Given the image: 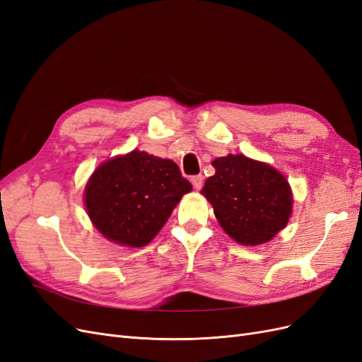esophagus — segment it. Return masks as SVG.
<instances>
[{"instance_id": "obj_1", "label": "esophagus", "mask_w": 362, "mask_h": 362, "mask_svg": "<svg viewBox=\"0 0 362 362\" xmlns=\"http://www.w3.org/2000/svg\"><path fill=\"white\" fill-rule=\"evenodd\" d=\"M192 184H193V189L194 190H201L202 185H204V177L202 175H196V177L192 178Z\"/></svg>"}]
</instances>
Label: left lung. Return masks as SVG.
Instances as JSON below:
<instances>
[{
    "label": "left lung",
    "instance_id": "obj_1",
    "mask_svg": "<svg viewBox=\"0 0 362 362\" xmlns=\"http://www.w3.org/2000/svg\"><path fill=\"white\" fill-rule=\"evenodd\" d=\"M211 164L216 173L201 193L229 237L240 245L258 246L287 226L293 193L279 170L242 154L218 157Z\"/></svg>",
    "mask_w": 362,
    "mask_h": 362
}]
</instances>
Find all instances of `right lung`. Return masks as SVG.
<instances>
[{"mask_svg":"<svg viewBox=\"0 0 362 362\" xmlns=\"http://www.w3.org/2000/svg\"><path fill=\"white\" fill-rule=\"evenodd\" d=\"M192 184L177 163L134 149L107 160L86 184L93 226L113 243L144 247L166 223Z\"/></svg>","mask_w":362,"mask_h":362,"instance_id":"obj_1","label":"right lung"}]
</instances>
